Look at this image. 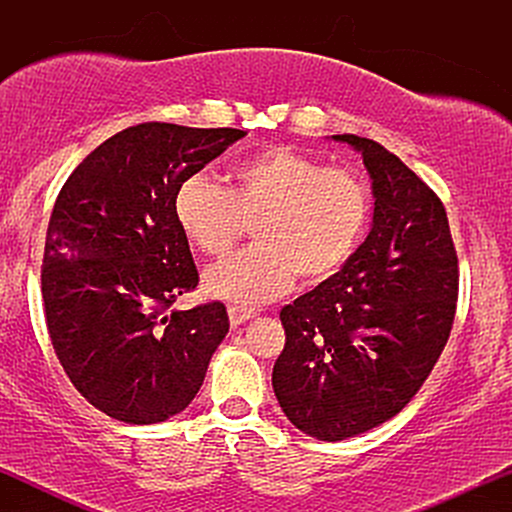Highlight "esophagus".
Returning <instances> with one entry per match:
<instances>
[{"label": "esophagus", "instance_id": "obj_1", "mask_svg": "<svg viewBox=\"0 0 512 512\" xmlns=\"http://www.w3.org/2000/svg\"><path fill=\"white\" fill-rule=\"evenodd\" d=\"M228 317H231V325L238 327L243 325V322H248L250 317H255V313H252V310L238 308V305H231V308H228Z\"/></svg>", "mask_w": 512, "mask_h": 512}]
</instances>
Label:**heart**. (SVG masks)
Listing matches in <instances>:
<instances>
[{"label":"heart","instance_id":"heart-1","mask_svg":"<svg viewBox=\"0 0 512 512\" xmlns=\"http://www.w3.org/2000/svg\"><path fill=\"white\" fill-rule=\"evenodd\" d=\"M173 216L192 248L226 257L252 223L255 248L211 267L204 291L221 301L260 305L301 276L322 284L363 243L370 192L349 168H325L286 146H269L233 166L228 187L197 173L178 185Z\"/></svg>","mask_w":512,"mask_h":512}]
</instances>
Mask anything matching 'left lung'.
I'll use <instances>...</instances> for the list:
<instances>
[{"instance_id":"8db88e82","label":"left lung","mask_w":512,"mask_h":512,"mask_svg":"<svg viewBox=\"0 0 512 512\" xmlns=\"http://www.w3.org/2000/svg\"><path fill=\"white\" fill-rule=\"evenodd\" d=\"M363 156L373 223L332 279L281 308L272 385L298 431L344 440L399 414L448 344L457 252L436 192L373 139L334 134Z\"/></svg>"}]
</instances>
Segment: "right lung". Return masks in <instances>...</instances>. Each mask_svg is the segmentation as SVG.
I'll return each mask as SVG.
<instances>
[{
  "label": "right lung",
  "instance_id": "1",
  "mask_svg": "<svg viewBox=\"0 0 512 512\" xmlns=\"http://www.w3.org/2000/svg\"><path fill=\"white\" fill-rule=\"evenodd\" d=\"M243 137L231 127H127L93 149L57 197L40 274L52 349L76 390L117 421L180 414L228 334L219 301L170 310L199 281L173 197Z\"/></svg>",
  "mask_w": 512,
  "mask_h": 512
}]
</instances>
